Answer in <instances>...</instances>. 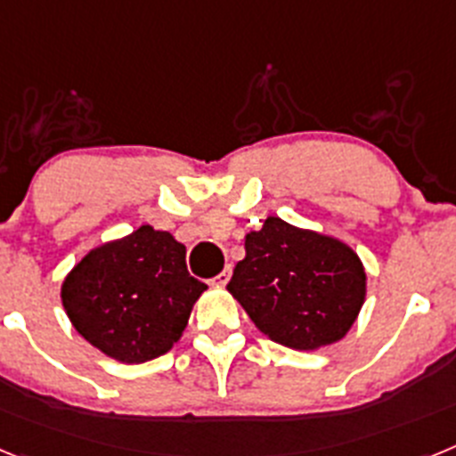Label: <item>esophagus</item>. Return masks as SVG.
Listing matches in <instances>:
<instances>
[{
  "label": "esophagus",
  "mask_w": 456,
  "mask_h": 456,
  "mask_svg": "<svg viewBox=\"0 0 456 456\" xmlns=\"http://www.w3.org/2000/svg\"><path fill=\"white\" fill-rule=\"evenodd\" d=\"M231 276H232V267H231V265H228V267H225L224 272H221L219 276L215 278V285H221V288H224V285L228 283V281H231Z\"/></svg>",
  "instance_id": "34e87169"
}]
</instances>
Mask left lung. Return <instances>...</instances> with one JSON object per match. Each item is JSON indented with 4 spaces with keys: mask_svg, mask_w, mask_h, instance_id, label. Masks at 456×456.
Listing matches in <instances>:
<instances>
[{
    "mask_svg": "<svg viewBox=\"0 0 456 456\" xmlns=\"http://www.w3.org/2000/svg\"><path fill=\"white\" fill-rule=\"evenodd\" d=\"M228 292L269 340L317 352L347 336L368 294L363 260L333 235L267 216L244 237Z\"/></svg>",
    "mask_w": 456,
    "mask_h": 456,
    "instance_id": "1",
    "label": "left lung"
}]
</instances>
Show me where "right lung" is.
I'll return each mask as SVG.
<instances>
[{
    "label": "right lung",
    "mask_w": 456,
    "mask_h": 456,
    "mask_svg": "<svg viewBox=\"0 0 456 456\" xmlns=\"http://www.w3.org/2000/svg\"><path fill=\"white\" fill-rule=\"evenodd\" d=\"M187 248L171 232L141 225L91 248L61 283L75 331L104 356L139 365L183 338L208 285L189 276Z\"/></svg>",
    "instance_id": "add662e5"
}]
</instances>
